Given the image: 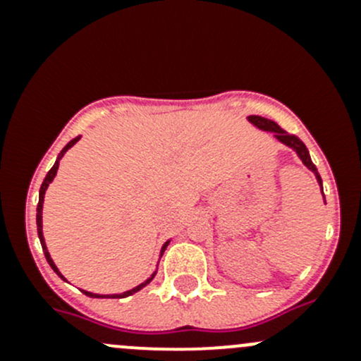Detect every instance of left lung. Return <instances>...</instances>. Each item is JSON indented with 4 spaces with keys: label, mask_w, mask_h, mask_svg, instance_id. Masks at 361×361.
<instances>
[{
    "label": "left lung",
    "mask_w": 361,
    "mask_h": 361,
    "mask_svg": "<svg viewBox=\"0 0 361 361\" xmlns=\"http://www.w3.org/2000/svg\"><path fill=\"white\" fill-rule=\"evenodd\" d=\"M248 120H250L251 123H255V126H257L258 129H262V130H272V133H276V137H278V140L281 141V143H285L286 147L293 148V150L297 152L298 157L302 159V162H304V166H307L309 169H311L312 173L316 174V178H318L319 185H322V178H319L318 169H316V166H314V164H312L311 157H309L307 148H305V145L302 143V141L298 140L297 136H293V134H288V133H286V130H283L281 127L278 126V123L272 122V120H269V118H264V116L251 115V116H248Z\"/></svg>",
    "instance_id": "obj_1"
}]
</instances>
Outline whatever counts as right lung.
<instances>
[{
    "label": "right lung",
    "mask_w": 361,
    "mask_h": 361,
    "mask_svg": "<svg viewBox=\"0 0 361 361\" xmlns=\"http://www.w3.org/2000/svg\"><path fill=\"white\" fill-rule=\"evenodd\" d=\"M80 140V136H76L75 140H71L69 141V143L66 145V147L63 148V150H61V154H59V157H57V160H56V164H54L52 166V169L49 171V173H47V176H45V180H43V183H42V188H39V201H38V206H36V227H38V238H39V243H42V248H43V253H45V258H47V262H49L50 264V267L54 269V272H56L57 276H59V278H63L64 279V276L61 274L59 272V269L56 267V264H54V260L52 258H50V253L49 251H47V246H45V239H43V231H42V209H43V197H45V190L47 188H49V183H52V180H54V176H56V173H57V169H59V160H61V157H63L64 154H66V152L69 150V148L73 147V145L76 143V141ZM167 245H169V241L166 243V245L162 246V251H160V255L164 253V250L167 248ZM155 278V272L154 274H152V278L150 279H147V281L145 283H141L140 286H136V288H133V290H129V292H123V293H120V295H97V293H90V292H85V290H82L83 293L87 295V297H111V298H123V297H129V295H133V293H136V292H140L141 288H143V286H147L148 283L152 281V279Z\"/></svg>",
    "instance_id": "obj_1"
}]
</instances>
